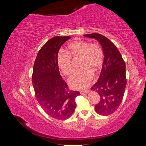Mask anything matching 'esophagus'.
Segmentation results:
<instances>
[{"label":"esophagus","instance_id":"1","mask_svg":"<svg viewBox=\"0 0 146 146\" xmlns=\"http://www.w3.org/2000/svg\"><path fill=\"white\" fill-rule=\"evenodd\" d=\"M88 92V91H80V94H87Z\"/></svg>","mask_w":146,"mask_h":146}]
</instances>
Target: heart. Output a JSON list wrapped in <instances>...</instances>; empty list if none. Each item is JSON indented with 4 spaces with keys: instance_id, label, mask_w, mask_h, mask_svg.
Wrapping results in <instances>:
<instances>
[{
    "instance_id": "1",
    "label": "heart",
    "mask_w": 146,
    "mask_h": 146,
    "mask_svg": "<svg viewBox=\"0 0 146 146\" xmlns=\"http://www.w3.org/2000/svg\"><path fill=\"white\" fill-rule=\"evenodd\" d=\"M67 52H61L58 55V67L64 76H69L73 71V58H80L81 70L74 72L68 83L76 90H85L89 87L94 77V72H98L104 63V52L97 43H90L83 41H75L68 46Z\"/></svg>"
}]
</instances>
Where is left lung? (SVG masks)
Listing matches in <instances>:
<instances>
[{"label":"left lung","instance_id":"obj_1","mask_svg":"<svg viewBox=\"0 0 146 146\" xmlns=\"http://www.w3.org/2000/svg\"><path fill=\"white\" fill-rule=\"evenodd\" d=\"M94 38L102 47L104 63L98 81L91 88L98 92L100 100L95 106L100 115L108 116L114 113L121 105L127 85L125 63L116 46L109 39L99 33L84 35Z\"/></svg>","mask_w":146,"mask_h":146}]
</instances>
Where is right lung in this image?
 <instances>
[{
    "mask_svg": "<svg viewBox=\"0 0 146 146\" xmlns=\"http://www.w3.org/2000/svg\"><path fill=\"white\" fill-rule=\"evenodd\" d=\"M70 37L55 36L39 50L35 61L32 83L39 104L48 115L58 120L69 118L76 108L78 91L69 90L60 76L57 58L61 46Z\"/></svg>",
    "mask_w": 146,
    "mask_h": 146,
    "instance_id": "1",
    "label": "right lung"
}]
</instances>
